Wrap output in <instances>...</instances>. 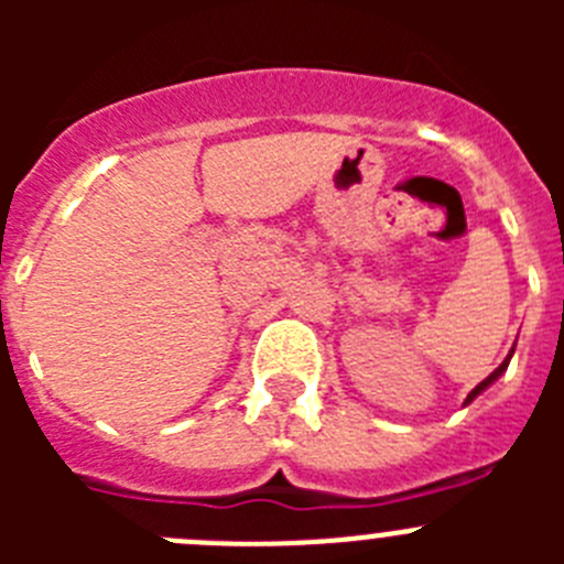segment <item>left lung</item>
Instances as JSON below:
<instances>
[{
  "label": "left lung",
  "instance_id": "8db88e82",
  "mask_svg": "<svg viewBox=\"0 0 564 564\" xmlns=\"http://www.w3.org/2000/svg\"><path fill=\"white\" fill-rule=\"evenodd\" d=\"M511 356H514V350L508 352V356H506V361H502V364H500V367H497V370H495V372H491V376H488V378H482V381H480V383H477L475 390L468 392L466 403H471V401H475V398H477V395H480V392H482V390H486V387H491V383H495V381H497V378H500V376H502V372H506V370H508V361H511ZM466 403H463V406H466Z\"/></svg>",
  "mask_w": 564,
  "mask_h": 564
}]
</instances>
